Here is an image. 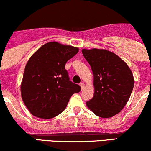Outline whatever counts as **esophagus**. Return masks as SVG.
Here are the masks:
<instances>
[{
    "instance_id": "1",
    "label": "esophagus",
    "mask_w": 151,
    "mask_h": 151,
    "mask_svg": "<svg viewBox=\"0 0 151 151\" xmlns=\"http://www.w3.org/2000/svg\"><path fill=\"white\" fill-rule=\"evenodd\" d=\"M80 87H81V89H82V90H83L84 87H85V84L82 83H82L80 84Z\"/></svg>"
}]
</instances>
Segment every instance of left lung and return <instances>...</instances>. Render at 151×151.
<instances>
[{
    "label": "left lung",
    "mask_w": 151,
    "mask_h": 151,
    "mask_svg": "<svg viewBox=\"0 0 151 151\" xmlns=\"http://www.w3.org/2000/svg\"><path fill=\"white\" fill-rule=\"evenodd\" d=\"M82 53L94 76L95 93L87 106L101 118L114 116L131 96L134 84L132 73L122 58L109 50L83 49Z\"/></svg>",
    "instance_id": "1"
}]
</instances>
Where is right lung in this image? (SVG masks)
I'll return each instance as SVG.
<instances>
[{"label":"right lung","instance_id":"1","mask_svg":"<svg viewBox=\"0 0 151 151\" xmlns=\"http://www.w3.org/2000/svg\"><path fill=\"white\" fill-rule=\"evenodd\" d=\"M77 47L47 42L31 56L21 85L22 100L32 115L52 119L66 109L74 93L81 90L70 80L65 64L78 53Z\"/></svg>","mask_w":151,"mask_h":151}]
</instances>
